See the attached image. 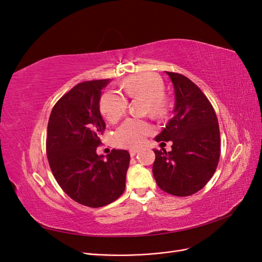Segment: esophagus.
Segmentation results:
<instances>
[{
	"label": "esophagus",
	"instance_id": "obj_1",
	"mask_svg": "<svg viewBox=\"0 0 262 262\" xmlns=\"http://www.w3.org/2000/svg\"><path fill=\"white\" fill-rule=\"evenodd\" d=\"M129 152H130V156L133 157L134 155H136V154L139 152V149H138V148H131V149L129 150Z\"/></svg>",
	"mask_w": 262,
	"mask_h": 262
}]
</instances>
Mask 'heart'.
I'll return each mask as SVG.
<instances>
[{"mask_svg":"<svg viewBox=\"0 0 262 262\" xmlns=\"http://www.w3.org/2000/svg\"><path fill=\"white\" fill-rule=\"evenodd\" d=\"M122 90L131 98H143L146 108L153 115H161L165 110L164 82L154 73L132 75L122 83ZM125 97L118 91L109 90L102 94L99 102L100 113L109 122H117L126 110ZM149 122L137 118H129L115 132L116 143L120 146L134 147L141 145L152 132Z\"/></svg>","mask_w":262,"mask_h":262,"instance_id":"obj_1","label":"heart"}]
</instances>
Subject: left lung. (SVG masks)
<instances>
[{"instance_id": "1", "label": "left lung", "mask_w": 262, "mask_h": 262, "mask_svg": "<svg viewBox=\"0 0 262 262\" xmlns=\"http://www.w3.org/2000/svg\"><path fill=\"white\" fill-rule=\"evenodd\" d=\"M166 74L173 86L175 107L155 140L171 141L172 145L170 152L153 149V175L163 191L187 196L207 185L217 167L220 128L215 112L199 87L181 74Z\"/></svg>"}]
</instances>
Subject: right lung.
I'll list each match as a JSON object with an SVG mask.
<instances>
[{"instance_id": "obj_1", "label": "right lung", "mask_w": 262, "mask_h": 262, "mask_svg": "<svg viewBox=\"0 0 262 262\" xmlns=\"http://www.w3.org/2000/svg\"><path fill=\"white\" fill-rule=\"evenodd\" d=\"M108 80L83 82L54 105L48 122L47 155L55 180L70 198L91 208L114 202L125 188L130 154L98 155L106 123L99 110Z\"/></svg>"}]
</instances>
